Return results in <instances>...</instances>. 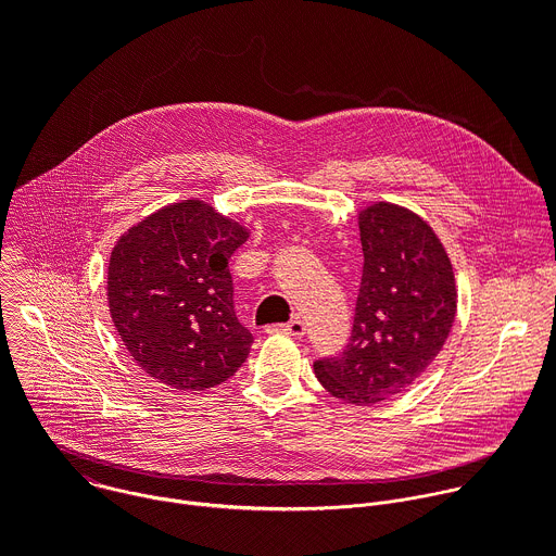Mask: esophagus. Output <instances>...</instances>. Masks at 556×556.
Instances as JSON below:
<instances>
[{
  "label": "esophagus",
  "instance_id": "34e87169",
  "mask_svg": "<svg viewBox=\"0 0 556 556\" xmlns=\"http://www.w3.org/2000/svg\"><path fill=\"white\" fill-rule=\"evenodd\" d=\"M268 332H283V334H290V337H296L301 339L305 334V324L301 319H292L288 324H281V326H270Z\"/></svg>",
  "mask_w": 556,
  "mask_h": 556
}]
</instances>
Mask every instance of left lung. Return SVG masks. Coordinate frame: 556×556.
I'll use <instances>...</instances> for the list:
<instances>
[{
    "mask_svg": "<svg viewBox=\"0 0 556 556\" xmlns=\"http://www.w3.org/2000/svg\"><path fill=\"white\" fill-rule=\"evenodd\" d=\"M363 277L352 337L314 374L337 399L376 405L405 391L440 354L457 307L453 268L431 226L395 204L358 217Z\"/></svg>",
    "mask_w": 556,
    "mask_h": 556,
    "instance_id": "obj_1",
    "label": "left lung"
}]
</instances>
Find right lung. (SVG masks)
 <instances>
[{
	"instance_id": "add662e5",
	"label": "right lung",
	"mask_w": 556,
	"mask_h": 556,
	"mask_svg": "<svg viewBox=\"0 0 556 556\" xmlns=\"http://www.w3.org/2000/svg\"><path fill=\"white\" fill-rule=\"evenodd\" d=\"M247 228L187 200L129 228L110 257L112 321L134 361L174 389H208L249 358L253 334L237 321L230 255Z\"/></svg>"
}]
</instances>
